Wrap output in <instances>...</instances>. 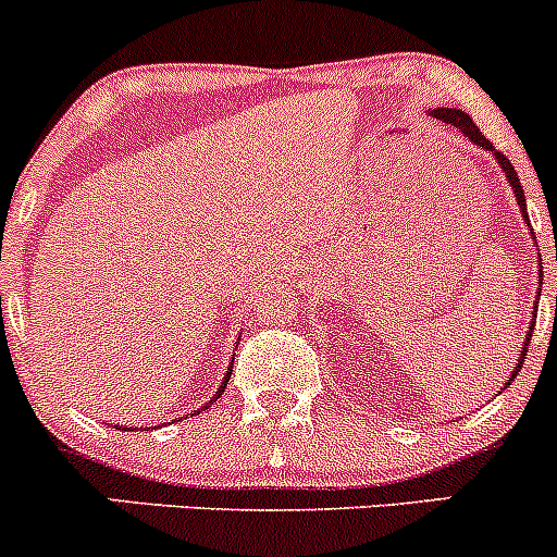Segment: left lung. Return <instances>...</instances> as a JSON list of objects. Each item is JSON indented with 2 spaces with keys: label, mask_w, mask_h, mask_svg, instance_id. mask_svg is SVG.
Here are the masks:
<instances>
[{
  "label": "left lung",
  "mask_w": 557,
  "mask_h": 557,
  "mask_svg": "<svg viewBox=\"0 0 557 557\" xmlns=\"http://www.w3.org/2000/svg\"><path fill=\"white\" fill-rule=\"evenodd\" d=\"M432 114H434V117H437V120H443V123H450V125H456V128L461 131V134L467 136L469 141H474V145H478L480 150H485V152H491V154H493V160H496V163H498V169H502V174L507 176L509 187H512V193H515V200H518V206H520V214H523L525 225H531V222H529V209H525V193H523V187H520L518 171L512 169V163H509V160L504 158L502 152H496V150H493V145H491L488 139H485V136H483V131H480L478 125H474V120L469 117L467 112H461V109H448V107H437V109H432ZM539 278H542V260H539ZM539 286H542V281H539ZM534 317H536V306H534ZM534 326H536V319L531 321V324H529V335H525L523 351H520L518 362H515V370H512V375H509V383L515 381V375H518V372H520V367H523V362H525V354H529V343H531V332H534ZM509 383H504V388H507Z\"/></svg>",
  "instance_id": "8db88e82"
}]
</instances>
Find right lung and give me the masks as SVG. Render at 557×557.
Masks as SVG:
<instances>
[{"label": "right lung", "instance_id": "obj_1", "mask_svg": "<svg viewBox=\"0 0 557 557\" xmlns=\"http://www.w3.org/2000/svg\"><path fill=\"white\" fill-rule=\"evenodd\" d=\"M233 359H236V357H233ZM231 372H233V362H231V364H227V372H225V377H222V386H220V388H216V392H214V397H211V399H209V403H206V405H200V407H198V410H193V412H190V416H198V412H200V410H206V407H209V405H214V403H216V399H220V397H222V392H225L227 381H231ZM117 426H120V423H117ZM117 426H114V429H117ZM123 429H125V426H123ZM145 432H147V429H145Z\"/></svg>", "mask_w": 557, "mask_h": 557}]
</instances>
